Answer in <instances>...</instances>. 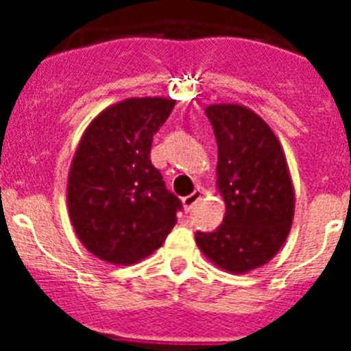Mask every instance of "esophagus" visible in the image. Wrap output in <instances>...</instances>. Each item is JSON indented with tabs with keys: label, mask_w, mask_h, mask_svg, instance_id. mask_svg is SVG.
<instances>
[{
	"label": "esophagus",
	"mask_w": 351,
	"mask_h": 351,
	"mask_svg": "<svg viewBox=\"0 0 351 351\" xmlns=\"http://www.w3.org/2000/svg\"><path fill=\"white\" fill-rule=\"evenodd\" d=\"M200 198H202V191H200V190H195L193 193L182 198V207H184L186 213H190V210L193 209L195 204H197Z\"/></svg>",
	"instance_id": "obj_1"
}]
</instances>
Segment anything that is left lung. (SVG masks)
Listing matches in <instances>:
<instances>
[{
    "mask_svg": "<svg viewBox=\"0 0 351 351\" xmlns=\"http://www.w3.org/2000/svg\"><path fill=\"white\" fill-rule=\"evenodd\" d=\"M206 116L218 144L216 186L225 218L195 241L214 265L246 274L274 258L290 234L295 213L290 169L280 138L251 108L213 104Z\"/></svg>",
    "mask_w": 351,
    "mask_h": 351,
    "instance_id": "left-lung-1",
    "label": "left lung"
}]
</instances>
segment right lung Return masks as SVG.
I'll return each mask as SVG.
<instances>
[{"mask_svg":"<svg viewBox=\"0 0 351 351\" xmlns=\"http://www.w3.org/2000/svg\"><path fill=\"white\" fill-rule=\"evenodd\" d=\"M176 100L126 98L84 130L71 160L66 206L84 247L114 265L153 255L178 223L181 200L151 163L153 135Z\"/></svg>","mask_w":351,"mask_h":351,"instance_id":"right-lung-1","label":"right lung"}]
</instances>
